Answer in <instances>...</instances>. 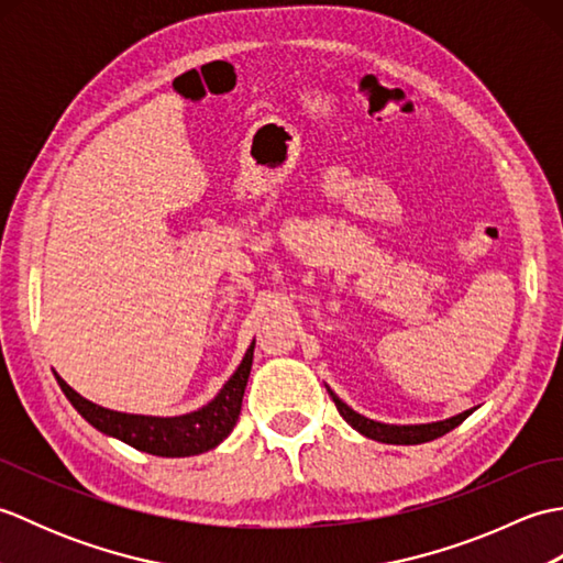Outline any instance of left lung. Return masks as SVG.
<instances>
[{
  "label": "left lung",
  "instance_id": "obj_1",
  "mask_svg": "<svg viewBox=\"0 0 563 563\" xmlns=\"http://www.w3.org/2000/svg\"><path fill=\"white\" fill-rule=\"evenodd\" d=\"M327 391L331 394L333 404H336L339 413L345 418V423L351 428H355L357 433L369 438V440H377V442H387V445H421V442L428 440H435L440 435L450 433L452 428H457L466 416H472L474 409L470 411H462L452 418H445V421H435V423H416V426H397V423H382V421H373V418H367L363 413L353 411L349 404L343 399L336 397V391H331L327 387Z\"/></svg>",
  "mask_w": 563,
  "mask_h": 563
}]
</instances>
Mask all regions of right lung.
<instances>
[{"label":"right lung","instance_id":"1","mask_svg":"<svg viewBox=\"0 0 563 563\" xmlns=\"http://www.w3.org/2000/svg\"><path fill=\"white\" fill-rule=\"evenodd\" d=\"M254 345H249L242 363L234 369V375L224 382L218 397L200 406L198 411L184 416H142V413H123L84 399L81 394L71 389L67 382L55 373L59 389L65 391L69 404L81 413L84 421L101 430L103 435L123 440L125 445L140 452L157 454V457H190V454L208 452L218 448L220 442L232 433L236 426L239 411H242L244 389L254 363Z\"/></svg>","mask_w":563,"mask_h":563}]
</instances>
